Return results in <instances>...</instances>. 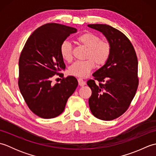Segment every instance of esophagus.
<instances>
[{
	"label": "esophagus",
	"mask_w": 156,
	"mask_h": 156,
	"mask_svg": "<svg viewBox=\"0 0 156 156\" xmlns=\"http://www.w3.org/2000/svg\"><path fill=\"white\" fill-rule=\"evenodd\" d=\"M78 84L80 86V87H83V86L86 85V82L82 78H79L78 79Z\"/></svg>",
	"instance_id": "obj_1"
}]
</instances>
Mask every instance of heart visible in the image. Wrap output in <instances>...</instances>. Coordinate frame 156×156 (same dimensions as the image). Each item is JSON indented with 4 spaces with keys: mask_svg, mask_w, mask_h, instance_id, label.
Returning a JSON list of instances; mask_svg holds the SVG:
<instances>
[{
    "mask_svg": "<svg viewBox=\"0 0 156 156\" xmlns=\"http://www.w3.org/2000/svg\"><path fill=\"white\" fill-rule=\"evenodd\" d=\"M79 44L87 48L84 61H78L74 63L69 69V74L87 77L92 69L95 68V63L98 66L105 65L108 60L111 54V44L108 41L101 40L98 35L90 32L84 33L76 38ZM60 54L66 62H71L73 59L72 48L68 41H64L60 45Z\"/></svg>",
    "mask_w": 156,
    "mask_h": 156,
    "instance_id": "heart-1",
    "label": "heart"
}]
</instances>
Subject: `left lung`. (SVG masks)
Returning <instances> with one entry per match:
<instances>
[{
    "instance_id": "8db88e82",
    "label": "left lung",
    "mask_w": 156,
    "mask_h": 156,
    "mask_svg": "<svg viewBox=\"0 0 156 156\" xmlns=\"http://www.w3.org/2000/svg\"><path fill=\"white\" fill-rule=\"evenodd\" d=\"M88 26L102 32L111 44L108 60L92 74L93 80L87 82L92 90L88 104L92 115L101 120L111 121L127 110L136 93L137 57L130 40L118 29L105 24Z\"/></svg>"
}]
</instances>
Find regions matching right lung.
Here are the masks:
<instances>
[{
	"label": "right lung",
	"instance_id": "add662e5",
	"mask_svg": "<svg viewBox=\"0 0 156 156\" xmlns=\"http://www.w3.org/2000/svg\"><path fill=\"white\" fill-rule=\"evenodd\" d=\"M77 29L58 23L37 28L26 41L19 60V90L29 109L43 119L58 117L64 111L68 98L78 87L74 76L63 78L66 68L60 45ZM58 75L62 79L53 85Z\"/></svg>",
	"mask_w": 156,
	"mask_h": 156
}]
</instances>
